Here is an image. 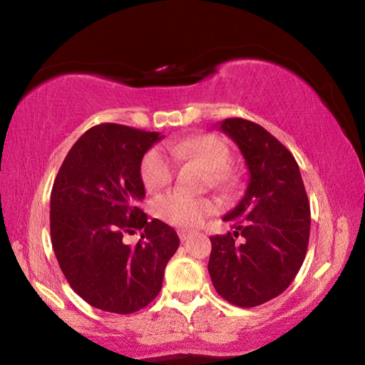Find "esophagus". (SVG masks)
I'll use <instances>...</instances> for the list:
<instances>
[{
  "mask_svg": "<svg viewBox=\"0 0 365 365\" xmlns=\"http://www.w3.org/2000/svg\"><path fill=\"white\" fill-rule=\"evenodd\" d=\"M178 237H180L182 242H188V240L191 238V232L190 230H178Z\"/></svg>",
  "mask_w": 365,
  "mask_h": 365,
  "instance_id": "esophagus-1",
  "label": "esophagus"
}]
</instances>
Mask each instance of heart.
<instances>
[{"instance_id":"b5f03b06","label":"heart","mask_w":365,"mask_h":365,"mask_svg":"<svg viewBox=\"0 0 365 365\" xmlns=\"http://www.w3.org/2000/svg\"><path fill=\"white\" fill-rule=\"evenodd\" d=\"M169 151L177 160H196L209 170V183L228 188L235 183V174L228 168L230 148L227 141L215 133H200L193 137L170 140ZM160 146H154L141 160V180L150 191H156L170 183L174 177V160ZM154 214L165 224L182 228L201 225L209 215L219 211V202L212 197H191L170 191L154 201Z\"/></svg>"}]
</instances>
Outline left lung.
<instances>
[{
    "mask_svg": "<svg viewBox=\"0 0 365 365\" xmlns=\"http://www.w3.org/2000/svg\"><path fill=\"white\" fill-rule=\"evenodd\" d=\"M220 130L243 153L250 182L243 200L224 217L235 232L211 237L207 270L225 301L255 307L285 292L299 272L311 209L298 163L274 135L242 117L225 119Z\"/></svg>",
    "mask_w": 365,
    "mask_h": 365,
    "instance_id": "left-lung-1",
    "label": "left lung"
}]
</instances>
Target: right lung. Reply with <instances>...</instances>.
I'll return each instance as SVG.
<instances>
[{
  "label": "right lung",
  "instance_id": "obj_1",
  "mask_svg": "<svg viewBox=\"0 0 365 365\" xmlns=\"http://www.w3.org/2000/svg\"><path fill=\"white\" fill-rule=\"evenodd\" d=\"M158 132L100 123L67 153L51 190L49 230L66 280L80 298L106 312L146 307L163 287L180 245L177 232L138 207L145 197L141 159ZM142 230L135 247L125 232Z\"/></svg>",
  "mask_w": 365,
  "mask_h": 365
}]
</instances>
